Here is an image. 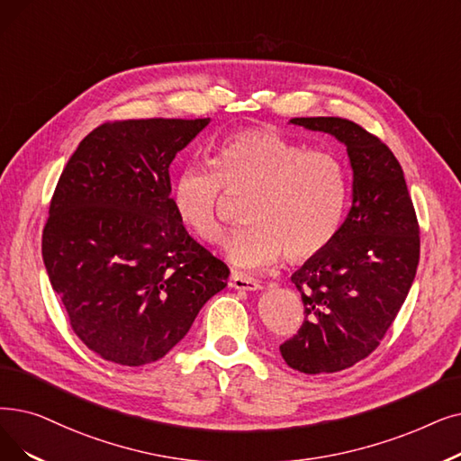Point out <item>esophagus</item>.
Instances as JSON below:
<instances>
[{"label":"esophagus","instance_id":"obj_1","mask_svg":"<svg viewBox=\"0 0 461 461\" xmlns=\"http://www.w3.org/2000/svg\"><path fill=\"white\" fill-rule=\"evenodd\" d=\"M230 286L235 288V290H258L259 288V283L256 278L249 276V275H243V273H231L230 276Z\"/></svg>","mask_w":461,"mask_h":461}]
</instances>
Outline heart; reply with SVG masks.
Instances as JSON below:
<instances>
[{"instance_id":"1","label":"heart","mask_w":461,"mask_h":461,"mask_svg":"<svg viewBox=\"0 0 461 461\" xmlns=\"http://www.w3.org/2000/svg\"><path fill=\"white\" fill-rule=\"evenodd\" d=\"M211 166H188L176 175L171 202L183 226L205 243L226 235V192L249 194L245 218L228 245L237 267H262L283 254L303 262L322 252L343 224L348 183L337 154L305 149L275 130L230 135Z\"/></svg>"}]
</instances>
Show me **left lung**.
I'll use <instances>...</instances> for the list:
<instances>
[{
	"instance_id": "left-lung-1",
	"label": "left lung",
	"mask_w": 461,
	"mask_h": 461,
	"mask_svg": "<svg viewBox=\"0 0 461 461\" xmlns=\"http://www.w3.org/2000/svg\"><path fill=\"white\" fill-rule=\"evenodd\" d=\"M290 122L335 135L354 171L343 226L292 275L305 320L278 347L292 369L335 373L367 357L405 303L420 259V226L403 169L376 135L339 116Z\"/></svg>"
}]
</instances>
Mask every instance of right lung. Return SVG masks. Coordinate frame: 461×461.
Segmentation results:
<instances>
[{"label":"right lung","mask_w":461,"mask_h":461,"mask_svg":"<svg viewBox=\"0 0 461 461\" xmlns=\"http://www.w3.org/2000/svg\"><path fill=\"white\" fill-rule=\"evenodd\" d=\"M209 118H131L92 130L58 178L43 259L75 335L107 362L164 357L228 266L199 245L171 202L169 166Z\"/></svg>","instance_id":"add662e5"}]
</instances>
